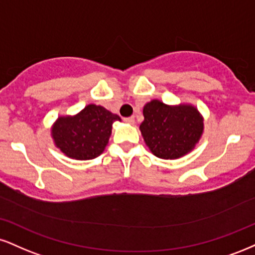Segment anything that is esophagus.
I'll return each instance as SVG.
<instances>
[{"label":"esophagus","mask_w":255,"mask_h":255,"mask_svg":"<svg viewBox=\"0 0 255 255\" xmlns=\"http://www.w3.org/2000/svg\"><path fill=\"white\" fill-rule=\"evenodd\" d=\"M125 122H126V124L134 125V122H135V119H134V118H126L125 119Z\"/></svg>","instance_id":"1"}]
</instances>
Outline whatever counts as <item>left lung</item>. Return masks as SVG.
Returning a JSON list of instances; mask_svg holds the SVG:
<instances>
[{
    "instance_id": "1",
    "label": "left lung",
    "mask_w": 255,
    "mask_h": 255,
    "mask_svg": "<svg viewBox=\"0 0 255 255\" xmlns=\"http://www.w3.org/2000/svg\"><path fill=\"white\" fill-rule=\"evenodd\" d=\"M142 113L145 119L140 125L141 135L158 158L172 160L184 157L195 148L203 134V116L192 104L168 106L152 100L145 104Z\"/></svg>"
}]
</instances>
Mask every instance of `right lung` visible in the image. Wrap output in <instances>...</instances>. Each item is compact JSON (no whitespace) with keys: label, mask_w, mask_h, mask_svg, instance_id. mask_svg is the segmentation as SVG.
Segmentation results:
<instances>
[{"label":"right lung","mask_w":255,"mask_h":255,"mask_svg":"<svg viewBox=\"0 0 255 255\" xmlns=\"http://www.w3.org/2000/svg\"><path fill=\"white\" fill-rule=\"evenodd\" d=\"M115 121H121L119 115L102 106L88 104L76 115L59 116L52 126L51 136L66 157L90 160L103 153Z\"/></svg>","instance_id":"add662e5"}]
</instances>
